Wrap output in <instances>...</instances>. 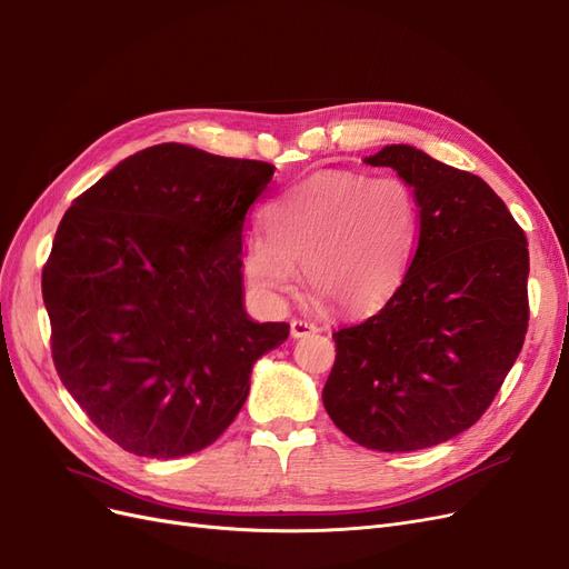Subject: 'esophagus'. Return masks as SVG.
Masks as SVG:
<instances>
[{
	"label": "esophagus",
	"instance_id": "obj_1",
	"mask_svg": "<svg viewBox=\"0 0 569 569\" xmlns=\"http://www.w3.org/2000/svg\"><path fill=\"white\" fill-rule=\"evenodd\" d=\"M290 333H292V338H305V336L317 333V326L307 321V319H292L290 321Z\"/></svg>",
	"mask_w": 569,
	"mask_h": 569
}]
</instances>
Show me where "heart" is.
<instances>
[{
  "instance_id": "heart-1",
  "label": "heart",
  "mask_w": 569,
  "mask_h": 569,
  "mask_svg": "<svg viewBox=\"0 0 569 569\" xmlns=\"http://www.w3.org/2000/svg\"><path fill=\"white\" fill-rule=\"evenodd\" d=\"M269 233L246 238L254 288L281 296L300 267L315 296L340 315H369L399 290L420 236V206L399 174L323 170L273 200Z\"/></svg>"
}]
</instances>
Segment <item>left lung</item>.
<instances>
[{
    "label": "left lung",
    "instance_id": "1",
    "mask_svg": "<svg viewBox=\"0 0 569 569\" xmlns=\"http://www.w3.org/2000/svg\"><path fill=\"white\" fill-rule=\"evenodd\" d=\"M366 164L392 168L413 187L420 236L378 315L333 333L323 407L366 449H428L478 423L522 350L527 238L478 174L407 143Z\"/></svg>",
    "mask_w": 569,
    "mask_h": 569
}]
</instances>
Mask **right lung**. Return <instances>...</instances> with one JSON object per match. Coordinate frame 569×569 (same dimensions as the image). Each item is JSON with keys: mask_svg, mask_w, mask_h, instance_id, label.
Returning <instances> with one entry per match:
<instances>
[{"mask_svg": "<svg viewBox=\"0 0 569 569\" xmlns=\"http://www.w3.org/2000/svg\"><path fill=\"white\" fill-rule=\"evenodd\" d=\"M273 164L143 149L72 200L42 271L51 357L106 437L146 458L210 447L288 333L243 309L248 210Z\"/></svg>", "mask_w": 569, "mask_h": 569, "instance_id": "right-lung-1", "label": "right lung"}]
</instances>
